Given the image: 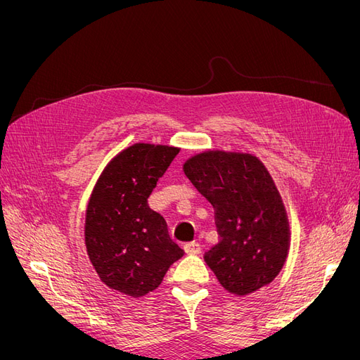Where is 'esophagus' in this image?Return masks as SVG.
<instances>
[{
    "label": "esophagus",
    "mask_w": 360,
    "mask_h": 360,
    "mask_svg": "<svg viewBox=\"0 0 360 360\" xmlns=\"http://www.w3.org/2000/svg\"><path fill=\"white\" fill-rule=\"evenodd\" d=\"M184 252H186L188 255H197L201 252V245L200 243H195V242H191V243H186L183 246Z\"/></svg>",
    "instance_id": "obj_1"
}]
</instances>
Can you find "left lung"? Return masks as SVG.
I'll list each match as a JSON object with an SVG mask.
<instances>
[{"instance_id":"obj_1","label":"left lung","mask_w":360,"mask_h":360,"mask_svg":"<svg viewBox=\"0 0 360 360\" xmlns=\"http://www.w3.org/2000/svg\"><path fill=\"white\" fill-rule=\"evenodd\" d=\"M191 183L214 209L219 242L204 261L236 296L269 285L284 267L290 224L270 172L257 156L207 150L183 163Z\"/></svg>"}]
</instances>
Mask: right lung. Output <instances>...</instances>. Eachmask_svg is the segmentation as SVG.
<instances>
[{
    "label": "right lung",
    "mask_w": 360,
    "mask_h": 360,
    "mask_svg": "<svg viewBox=\"0 0 360 360\" xmlns=\"http://www.w3.org/2000/svg\"><path fill=\"white\" fill-rule=\"evenodd\" d=\"M179 148L136 143L114 156L96 181L85 212V246L106 287L130 297L156 290L183 257L147 198Z\"/></svg>",
    "instance_id": "1"
}]
</instances>
